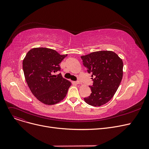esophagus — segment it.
Returning <instances> with one entry per match:
<instances>
[{"label": "esophagus", "mask_w": 149, "mask_h": 149, "mask_svg": "<svg viewBox=\"0 0 149 149\" xmlns=\"http://www.w3.org/2000/svg\"><path fill=\"white\" fill-rule=\"evenodd\" d=\"M72 83L74 84H80V81H72Z\"/></svg>", "instance_id": "obj_1"}]
</instances>
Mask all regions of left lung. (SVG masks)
I'll use <instances>...</instances> for the list:
<instances>
[{
  "instance_id": "obj_1",
  "label": "left lung",
  "mask_w": 149,
  "mask_h": 149,
  "mask_svg": "<svg viewBox=\"0 0 149 149\" xmlns=\"http://www.w3.org/2000/svg\"><path fill=\"white\" fill-rule=\"evenodd\" d=\"M83 64L92 74L93 84L89 86L92 93L84 98L92 106H101L113 97L123 78V63L112 51L93 52L81 57Z\"/></svg>"
}]
</instances>
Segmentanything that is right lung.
I'll use <instances>...</instances> for the list:
<instances>
[{
  "instance_id": "right-lung-1",
  "label": "right lung",
  "mask_w": 149,
  "mask_h": 149,
  "mask_svg": "<svg viewBox=\"0 0 149 149\" xmlns=\"http://www.w3.org/2000/svg\"><path fill=\"white\" fill-rule=\"evenodd\" d=\"M67 56L46 48L31 49L23 60V70L27 84L40 102L48 105L59 103L66 97L71 85L61 74L59 64Z\"/></svg>"
}]
</instances>
